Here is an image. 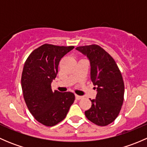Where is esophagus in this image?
Masks as SVG:
<instances>
[{
	"mask_svg": "<svg viewBox=\"0 0 147 147\" xmlns=\"http://www.w3.org/2000/svg\"><path fill=\"white\" fill-rule=\"evenodd\" d=\"M82 96H80V95H78V94H75V98L77 99V100H80V99L82 98Z\"/></svg>",
	"mask_w": 147,
	"mask_h": 147,
	"instance_id": "esophagus-1",
	"label": "esophagus"
}]
</instances>
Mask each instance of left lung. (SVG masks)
Masks as SVG:
<instances>
[{
	"label": "left lung",
	"instance_id": "1",
	"mask_svg": "<svg viewBox=\"0 0 147 147\" xmlns=\"http://www.w3.org/2000/svg\"><path fill=\"white\" fill-rule=\"evenodd\" d=\"M87 56L90 63V78L97 87L92 107L85 111L86 117L98 126H107L117 117L124 101V84L115 60L97 45L76 47Z\"/></svg>",
	"mask_w": 147,
	"mask_h": 147
}]
</instances>
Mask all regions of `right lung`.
<instances>
[{
	"label": "right lung",
	"mask_w": 147,
	"mask_h": 147,
	"mask_svg": "<svg viewBox=\"0 0 147 147\" xmlns=\"http://www.w3.org/2000/svg\"><path fill=\"white\" fill-rule=\"evenodd\" d=\"M74 47L42 45L30 53L23 67L21 86L25 102L35 119L47 127L63 121L75 101L72 92H53L51 87L60 60Z\"/></svg>",
	"instance_id": "add662e5"
}]
</instances>
